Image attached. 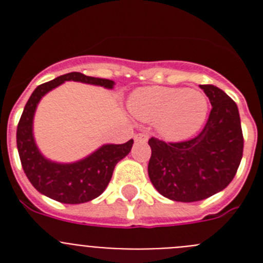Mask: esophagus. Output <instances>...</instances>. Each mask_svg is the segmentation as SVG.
<instances>
[{"label":"esophagus","instance_id":"1","mask_svg":"<svg viewBox=\"0 0 263 263\" xmlns=\"http://www.w3.org/2000/svg\"><path fill=\"white\" fill-rule=\"evenodd\" d=\"M134 139H136V142H147L148 134L147 133H138L136 137H134Z\"/></svg>","mask_w":263,"mask_h":263}]
</instances>
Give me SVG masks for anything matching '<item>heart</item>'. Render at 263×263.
Listing matches in <instances>:
<instances>
[{"label":"heart","instance_id":"obj_1","mask_svg":"<svg viewBox=\"0 0 263 263\" xmlns=\"http://www.w3.org/2000/svg\"><path fill=\"white\" fill-rule=\"evenodd\" d=\"M132 115L155 129L168 141H185L204 126L210 103L200 90L173 87H143L129 99Z\"/></svg>","mask_w":263,"mask_h":263}]
</instances>
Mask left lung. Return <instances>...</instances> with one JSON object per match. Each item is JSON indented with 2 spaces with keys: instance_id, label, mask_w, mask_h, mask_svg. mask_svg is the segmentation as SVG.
<instances>
[{
  "instance_id": "8db88e82",
  "label": "left lung",
  "mask_w": 263,
  "mask_h": 263,
  "mask_svg": "<svg viewBox=\"0 0 263 263\" xmlns=\"http://www.w3.org/2000/svg\"><path fill=\"white\" fill-rule=\"evenodd\" d=\"M200 88L212 110L199 136L178 143L148 139V178L170 200L192 203L222 191L233 180L242 158L243 137L236 103L215 85Z\"/></svg>"
}]
</instances>
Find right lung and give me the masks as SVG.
Wrapping results in <instances>:
<instances>
[{
    "instance_id": "add662e5",
    "label": "right lung",
    "mask_w": 263,
    "mask_h": 263,
    "mask_svg": "<svg viewBox=\"0 0 263 263\" xmlns=\"http://www.w3.org/2000/svg\"><path fill=\"white\" fill-rule=\"evenodd\" d=\"M64 81H79L113 89L115 81L69 72L35 88L25 105L17 127V147L21 163L36 191L64 204H81L93 200L105 191L113 170L132 150L133 139L122 145L106 143L85 158L71 163L53 162L42 154L34 138V115L42 97Z\"/></svg>"
}]
</instances>
